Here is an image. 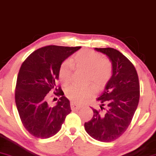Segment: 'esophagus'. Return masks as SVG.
Instances as JSON below:
<instances>
[{
  "label": "esophagus",
  "instance_id": "obj_1",
  "mask_svg": "<svg viewBox=\"0 0 156 156\" xmlns=\"http://www.w3.org/2000/svg\"><path fill=\"white\" fill-rule=\"evenodd\" d=\"M71 108L72 110H76V109H80L81 108V106L78 105L74 102H71Z\"/></svg>",
  "mask_w": 156,
  "mask_h": 156
}]
</instances>
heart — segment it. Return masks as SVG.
Listing matches in <instances>:
<instances>
[{"instance_id":"obj_1","label":"heart","mask_w":156,"mask_h":156,"mask_svg":"<svg viewBox=\"0 0 156 156\" xmlns=\"http://www.w3.org/2000/svg\"><path fill=\"white\" fill-rule=\"evenodd\" d=\"M74 66L77 69L85 70L86 82H92L97 88L105 85L113 73V65L110 60L103 58L100 53L92 49H83L74 55L71 61L66 60L60 66L59 77L64 85H69L71 82ZM94 93V87L92 85L71 86L66 91L68 98L77 104L88 100Z\"/></svg>"}]
</instances>
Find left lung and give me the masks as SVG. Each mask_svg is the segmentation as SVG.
<instances>
[{
  "instance_id": "8db88e82",
  "label": "left lung",
  "mask_w": 156,
  "mask_h": 156,
  "mask_svg": "<svg viewBox=\"0 0 156 156\" xmlns=\"http://www.w3.org/2000/svg\"><path fill=\"white\" fill-rule=\"evenodd\" d=\"M95 49L110 59L113 73L97 98L101 109L93 108V116L85 129L95 140L109 142L121 136L131 123L140 101V82L134 66L121 52L110 47Z\"/></svg>"
}]
</instances>
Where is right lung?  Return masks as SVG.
Segmentation results:
<instances>
[{
    "label": "right lung",
    "instance_id": "obj_1",
    "mask_svg": "<svg viewBox=\"0 0 156 156\" xmlns=\"http://www.w3.org/2000/svg\"><path fill=\"white\" fill-rule=\"evenodd\" d=\"M81 47L49 45L32 52L20 67L16 80L15 102L20 118L31 135L47 139L60 131L66 117L71 112L70 102L58 85L63 62ZM50 90L60 96L57 104L49 107Z\"/></svg>",
    "mask_w": 156,
    "mask_h": 156
}]
</instances>
